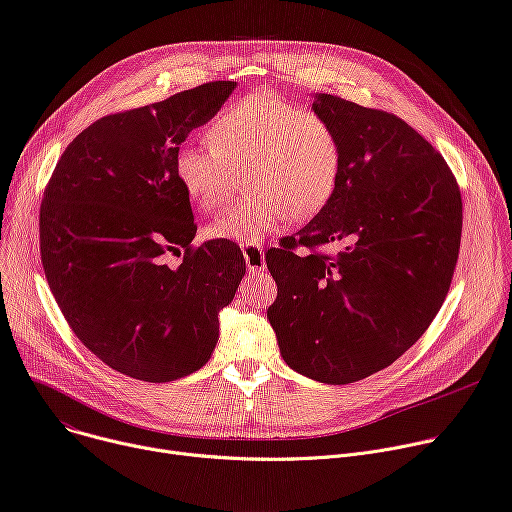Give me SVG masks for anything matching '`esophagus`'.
Here are the masks:
<instances>
[{
  "instance_id": "obj_1",
  "label": "esophagus",
  "mask_w": 512,
  "mask_h": 512,
  "mask_svg": "<svg viewBox=\"0 0 512 512\" xmlns=\"http://www.w3.org/2000/svg\"><path fill=\"white\" fill-rule=\"evenodd\" d=\"M243 255H245V263L249 273H261L265 269V253L263 247L257 243H243L241 245Z\"/></svg>"
}]
</instances>
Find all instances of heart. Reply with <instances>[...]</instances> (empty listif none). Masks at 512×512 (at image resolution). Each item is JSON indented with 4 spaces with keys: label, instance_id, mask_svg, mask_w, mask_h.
Instances as JSON below:
<instances>
[{
    "label": "heart",
    "instance_id": "1",
    "mask_svg": "<svg viewBox=\"0 0 512 512\" xmlns=\"http://www.w3.org/2000/svg\"><path fill=\"white\" fill-rule=\"evenodd\" d=\"M208 143H183L175 175L200 210L210 212L245 171L249 194L208 226L212 239L257 243L290 218L306 220L331 200L343 171L335 126L314 110L259 89L224 108L206 128Z\"/></svg>",
    "mask_w": 512,
    "mask_h": 512
}]
</instances>
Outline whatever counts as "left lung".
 <instances>
[{"label":"left lung","instance_id":"obj_1","mask_svg":"<svg viewBox=\"0 0 512 512\" xmlns=\"http://www.w3.org/2000/svg\"><path fill=\"white\" fill-rule=\"evenodd\" d=\"M312 110L335 126L343 171L320 212L265 253L277 284L267 318L292 369L341 386L388 367L429 329L457 265L461 192L402 118L331 94ZM329 242L344 251L320 252Z\"/></svg>","mask_w":512,"mask_h":512}]
</instances>
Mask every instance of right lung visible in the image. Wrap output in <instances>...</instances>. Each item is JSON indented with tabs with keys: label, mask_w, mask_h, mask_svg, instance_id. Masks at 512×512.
<instances>
[{
	"label": "right lung",
	"mask_w": 512,
	"mask_h": 512,
	"mask_svg": "<svg viewBox=\"0 0 512 512\" xmlns=\"http://www.w3.org/2000/svg\"><path fill=\"white\" fill-rule=\"evenodd\" d=\"M210 81L96 120L61 155L40 204L46 282L75 337L120 374L163 384L198 371L245 275L226 239L194 247L175 153L235 91ZM184 255L177 268L166 259Z\"/></svg>",
	"instance_id": "obj_1"
}]
</instances>
